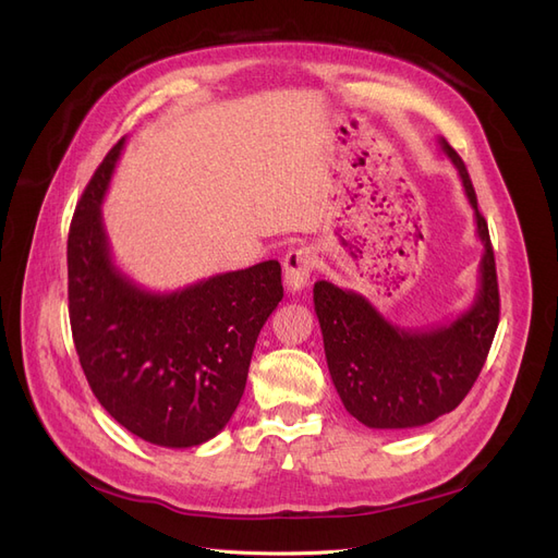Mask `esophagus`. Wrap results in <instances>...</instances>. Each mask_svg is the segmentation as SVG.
I'll return each mask as SVG.
<instances>
[{
    "instance_id": "esophagus-1",
    "label": "esophagus",
    "mask_w": 558,
    "mask_h": 558,
    "mask_svg": "<svg viewBox=\"0 0 558 558\" xmlns=\"http://www.w3.org/2000/svg\"><path fill=\"white\" fill-rule=\"evenodd\" d=\"M314 263H316V256H314V251L307 246H300V248H293L286 253L283 279H286V286H289V291L300 293L302 289H305L312 269H314Z\"/></svg>"
}]
</instances>
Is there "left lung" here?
<instances>
[{
	"mask_svg": "<svg viewBox=\"0 0 558 558\" xmlns=\"http://www.w3.org/2000/svg\"><path fill=\"white\" fill-rule=\"evenodd\" d=\"M459 170L484 244L480 291L468 312L433 330H404L386 320L361 293L330 281L314 283L332 384L344 408L367 428L426 426L461 404L477 381L500 316L496 258L488 226L459 154L440 140Z\"/></svg>",
	"mask_w": 558,
	"mask_h": 558,
	"instance_id": "obj_1",
	"label": "left lung"
}]
</instances>
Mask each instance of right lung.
I'll return each instance as SVG.
<instances>
[{
    "mask_svg": "<svg viewBox=\"0 0 558 558\" xmlns=\"http://www.w3.org/2000/svg\"><path fill=\"white\" fill-rule=\"evenodd\" d=\"M118 142L83 191L66 240L70 324L95 398L132 435L185 449L221 433L244 396L253 347L283 298L265 260L150 293L111 260L102 199Z\"/></svg>",
    "mask_w": 558,
    "mask_h": 558,
    "instance_id": "obj_1",
    "label": "right lung"
}]
</instances>
